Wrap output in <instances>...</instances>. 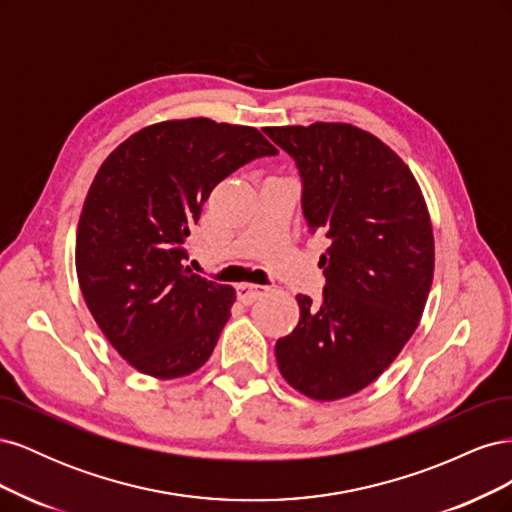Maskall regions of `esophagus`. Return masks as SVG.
<instances>
[{"instance_id":"obj_1","label":"esophagus","mask_w":512,"mask_h":512,"mask_svg":"<svg viewBox=\"0 0 512 512\" xmlns=\"http://www.w3.org/2000/svg\"><path fill=\"white\" fill-rule=\"evenodd\" d=\"M265 286H258V284H237V299L243 303V305H250L254 303L256 299H260L262 294H265Z\"/></svg>"}]
</instances>
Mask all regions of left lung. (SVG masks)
Here are the masks:
<instances>
[{
	"label": "left lung",
	"mask_w": 512,
	"mask_h": 512,
	"mask_svg": "<svg viewBox=\"0 0 512 512\" xmlns=\"http://www.w3.org/2000/svg\"><path fill=\"white\" fill-rule=\"evenodd\" d=\"M303 179V213L327 235L320 305L297 294L299 324L275 359L294 391L335 401L363 391L418 327L436 267L425 196L378 136L350 123L265 128Z\"/></svg>",
	"instance_id": "1"
}]
</instances>
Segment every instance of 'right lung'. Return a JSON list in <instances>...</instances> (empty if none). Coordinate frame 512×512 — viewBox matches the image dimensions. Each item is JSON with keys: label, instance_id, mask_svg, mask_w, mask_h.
Masks as SVG:
<instances>
[{"label": "right lung", "instance_id": "obj_1", "mask_svg": "<svg viewBox=\"0 0 512 512\" xmlns=\"http://www.w3.org/2000/svg\"><path fill=\"white\" fill-rule=\"evenodd\" d=\"M275 153L250 126L168 119L98 168L76 228V275L100 331L141 374L181 378L209 361L235 288L185 267V241L215 185Z\"/></svg>", "mask_w": 512, "mask_h": 512}]
</instances>
